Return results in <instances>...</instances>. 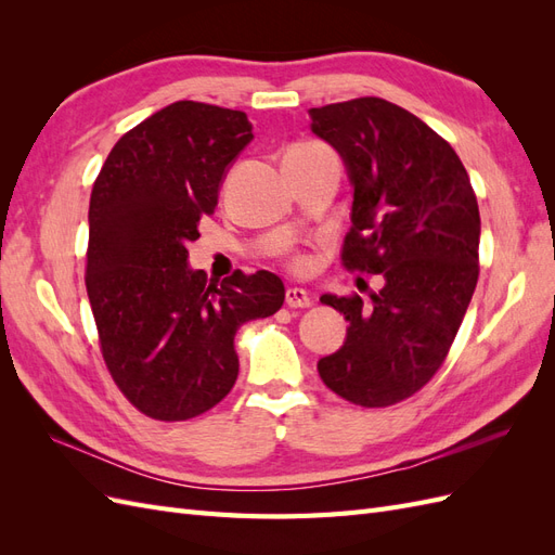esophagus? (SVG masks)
Segmentation results:
<instances>
[{
  "label": "esophagus",
  "instance_id": "34e87169",
  "mask_svg": "<svg viewBox=\"0 0 555 555\" xmlns=\"http://www.w3.org/2000/svg\"><path fill=\"white\" fill-rule=\"evenodd\" d=\"M284 304H287L289 308H310L312 306V298L306 289L300 287H289L287 292H284Z\"/></svg>",
  "mask_w": 555,
  "mask_h": 555
}]
</instances>
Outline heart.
I'll list each match as a JSON object with an SVG mask.
<instances>
[{
    "label": "heart",
    "instance_id": "1",
    "mask_svg": "<svg viewBox=\"0 0 555 555\" xmlns=\"http://www.w3.org/2000/svg\"><path fill=\"white\" fill-rule=\"evenodd\" d=\"M292 266L296 268V271H304V268L310 266V259L306 255H300V251H296V255L292 257Z\"/></svg>",
    "mask_w": 555,
    "mask_h": 555
}]
</instances>
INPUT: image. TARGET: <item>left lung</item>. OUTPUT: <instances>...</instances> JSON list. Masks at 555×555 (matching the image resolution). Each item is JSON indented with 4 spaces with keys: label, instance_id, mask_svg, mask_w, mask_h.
<instances>
[{
    "label": "left lung",
    "instance_id": "obj_1",
    "mask_svg": "<svg viewBox=\"0 0 555 555\" xmlns=\"http://www.w3.org/2000/svg\"><path fill=\"white\" fill-rule=\"evenodd\" d=\"M312 131L338 150L351 188L347 271L382 275L363 298L324 294L349 322L345 345L319 359L331 391L389 408L440 371L479 278V206L453 147L379 96L310 108Z\"/></svg>",
    "mask_w": 555,
    "mask_h": 555
}]
</instances>
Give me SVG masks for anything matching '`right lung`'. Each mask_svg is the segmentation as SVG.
I'll use <instances>...</instances> for the list:
<instances>
[{"label":"right lung","mask_w":555,"mask_h":555,"mask_svg":"<svg viewBox=\"0 0 555 555\" xmlns=\"http://www.w3.org/2000/svg\"><path fill=\"white\" fill-rule=\"evenodd\" d=\"M255 139L243 111L176 102L117 141L90 196L86 287L117 389L157 422L215 408L236 384L233 335L284 304L278 275L215 284L188 266L229 164Z\"/></svg>","instance_id":"1"}]
</instances>
